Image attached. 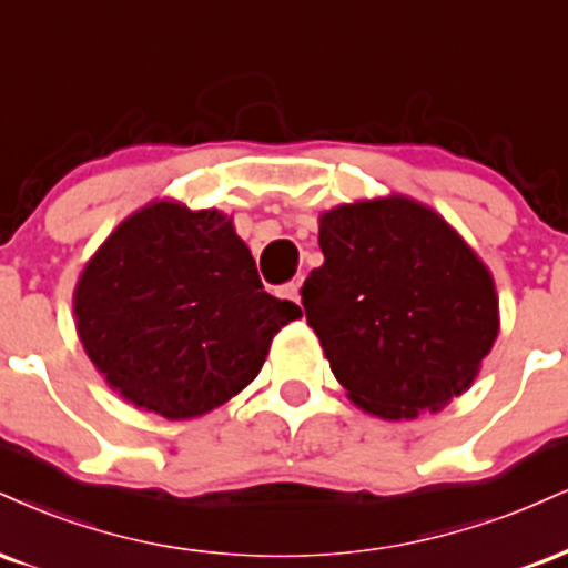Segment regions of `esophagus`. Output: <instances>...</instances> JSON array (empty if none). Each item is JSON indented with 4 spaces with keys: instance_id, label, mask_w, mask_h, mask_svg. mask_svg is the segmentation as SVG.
Wrapping results in <instances>:
<instances>
[{
    "instance_id": "34e87169",
    "label": "esophagus",
    "mask_w": 568,
    "mask_h": 568,
    "mask_svg": "<svg viewBox=\"0 0 568 568\" xmlns=\"http://www.w3.org/2000/svg\"><path fill=\"white\" fill-rule=\"evenodd\" d=\"M283 298H291V302L302 304V280H291V283L283 285Z\"/></svg>"
}]
</instances>
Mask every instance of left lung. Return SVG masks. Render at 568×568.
Wrapping results in <instances>:
<instances>
[{"label":"left lung","instance_id":"1","mask_svg":"<svg viewBox=\"0 0 568 568\" xmlns=\"http://www.w3.org/2000/svg\"><path fill=\"white\" fill-rule=\"evenodd\" d=\"M320 248L302 304L352 402L399 420L466 392L497 338V293L436 211L405 195L338 206Z\"/></svg>","mask_w":568,"mask_h":568}]
</instances>
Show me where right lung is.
Returning <instances> with one entry per match:
<instances>
[{
  "mask_svg": "<svg viewBox=\"0 0 568 568\" xmlns=\"http://www.w3.org/2000/svg\"><path fill=\"white\" fill-rule=\"evenodd\" d=\"M81 344L124 399L169 420L243 392L275 333L302 317L270 296L222 211L153 203L113 230L73 293Z\"/></svg>",
  "mask_w": 568,
  "mask_h": 568,
  "instance_id": "1",
  "label": "right lung"
}]
</instances>
